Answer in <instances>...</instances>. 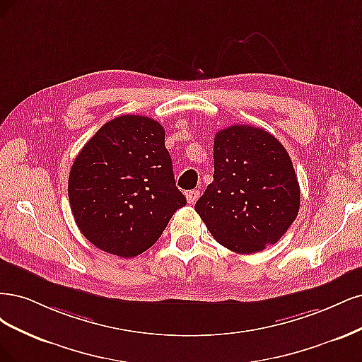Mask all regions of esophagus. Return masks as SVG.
Instances as JSON below:
<instances>
[{"label": "esophagus", "instance_id": "1", "mask_svg": "<svg viewBox=\"0 0 362 362\" xmlns=\"http://www.w3.org/2000/svg\"><path fill=\"white\" fill-rule=\"evenodd\" d=\"M185 195H186V202H188L189 204H192V203H195V202H197V198L200 197V191L191 189V191H186V192H185Z\"/></svg>", "mask_w": 362, "mask_h": 362}]
</instances>
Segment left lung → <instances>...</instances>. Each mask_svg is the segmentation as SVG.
I'll return each instance as SVG.
<instances>
[{"label": "left lung", "mask_w": 362, "mask_h": 362, "mask_svg": "<svg viewBox=\"0 0 362 362\" xmlns=\"http://www.w3.org/2000/svg\"><path fill=\"white\" fill-rule=\"evenodd\" d=\"M214 182L195 212L223 247L252 254L276 243L298 216L300 189L284 146L260 127L216 132Z\"/></svg>", "instance_id": "8db88e82"}]
</instances>
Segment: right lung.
Returning a JSON list of instances; mask_svg holds the SVG:
<instances>
[{
  "label": "right lung",
  "mask_w": 362,
  "mask_h": 362,
  "mask_svg": "<svg viewBox=\"0 0 362 362\" xmlns=\"http://www.w3.org/2000/svg\"><path fill=\"white\" fill-rule=\"evenodd\" d=\"M67 194L81 233L123 259L148 250L186 204L164 127L134 114L107 122L88 139L69 173Z\"/></svg>",
  "instance_id": "1"
}]
</instances>
